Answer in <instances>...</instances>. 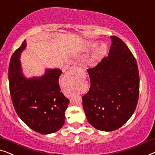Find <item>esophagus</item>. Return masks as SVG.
<instances>
[{
  "label": "esophagus",
  "mask_w": 155,
  "mask_h": 155,
  "mask_svg": "<svg viewBox=\"0 0 155 155\" xmlns=\"http://www.w3.org/2000/svg\"><path fill=\"white\" fill-rule=\"evenodd\" d=\"M78 70L77 67H74V68H71V71H74V70Z\"/></svg>",
  "instance_id": "1"
}]
</instances>
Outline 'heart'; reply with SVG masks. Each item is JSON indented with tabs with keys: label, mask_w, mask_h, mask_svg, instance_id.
Returning <instances> with one entry per match:
<instances>
[{
	"label": "heart",
	"mask_w": 155,
	"mask_h": 155,
	"mask_svg": "<svg viewBox=\"0 0 155 155\" xmlns=\"http://www.w3.org/2000/svg\"><path fill=\"white\" fill-rule=\"evenodd\" d=\"M97 45H98V42H97V41H91V42H87V44H85V45H84V47L82 48V50L85 51H86L91 50L92 48H95ZM106 51H107V46L105 45H102L100 48H98L97 51L94 53V54L92 55V58L91 59V61H90V63L91 64H94L97 61H98L99 58H100L101 55L104 54Z\"/></svg>",
	"instance_id": "1"
}]
</instances>
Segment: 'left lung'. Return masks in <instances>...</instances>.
I'll return each mask as SVG.
<instances>
[{"instance_id":"8db88e82","label":"left lung","mask_w":155,"mask_h":155,"mask_svg":"<svg viewBox=\"0 0 155 155\" xmlns=\"http://www.w3.org/2000/svg\"><path fill=\"white\" fill-rule=\"evenodd\" d=\"M110 38L108 56L87 70L91 87L82 97L87 121L104 131L116 130L126 123L137 108L139 96L137 61L121 39Z\"/></svg>"}]
</instances>
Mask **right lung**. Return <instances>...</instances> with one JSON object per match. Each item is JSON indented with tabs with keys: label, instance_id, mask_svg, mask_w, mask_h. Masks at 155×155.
Listing matches in <instances>:
<instances>
[{
	"label": "right lung",
	"instance_id": "1",
	"mask_svg": "<svg viewBox=\"0 0 155 155\" xmlns=\"http://www.w3.org/2000/svg\"><path fill=\"white\" fill-rule=\"evenodd\" d=\"M26 40L12 55L8 70L10 95L18 117L30 128L41 134L58 131L65 120L70 100L61 92L60 69H47L40 77L26 78L21 65V53Z\"/></svg>",
	"mask_w": 155,
	"mask_h": 155
}]
</instances>
